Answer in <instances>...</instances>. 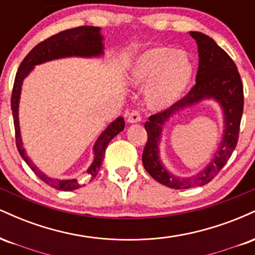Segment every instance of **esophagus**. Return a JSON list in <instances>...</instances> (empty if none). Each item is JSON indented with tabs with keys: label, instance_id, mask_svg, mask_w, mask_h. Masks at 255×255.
<instances>
[{
	"label": "esophagus",
	"instance_id": "obj_1",
	"mask_svg": "<svg viewBox=\"0 0 255 255\" xmlns=\"http://www.w3.org/2000/svg\"><path fill=\"white\" fill-rule=\"evenodd\" d=\"M127 121L129 122V124H137V122L141 121V116H140L139 111H136V110L131 111L129 115H128Z\"/></svg>",
	"mask_w": 255,
	"mask_h": 255
}]
</instances>
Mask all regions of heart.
Returning <instances> with one entry per match:
<instances>
[{
    "instance_id": "heart-1",
    "label": "heart",
    "mask_w": 255,
    "mask_h": 255,
    "mask_svg": "<svg viewBox=\"0 0 255 255\" xmlns=\"http://www.w3.org/2000/svg\"><path fill=\"white\" fill-rule=\"evenodd\" d=\"M194 61L188 52L171 46H156L136 57L129 79L134 85L146 86V105L151 110L162 111L183 97L194 77Z\"/></svg>"
}]
</instances>
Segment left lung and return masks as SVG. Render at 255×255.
<instances>
[{"instance_id": "left-lung-1", "label": "left lung", "mask_w": 255, "mask_h": 255, "mask_svg": "<svg viewBox=\"0 0 255 255\" xmlns=\"http://www.w3.org/2000/svg\"><path fill=\"white\" fill-rule=\"evenodd\" d=\"M198 45L199 68L192 90L182 99L162 113L152 115L145 122L147 142L142 152V164L157 182L175 189L204 186L227 164L239 140L240 124L244 113V86L235 62L217 43L201 32H189ZM206 99L221 105L225 116V130L218 152L212 162L192 178L175 177L166 170L159 158V142L162 127L174 113Z\"/></svg>"}]
</instances>
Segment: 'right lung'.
<instances>
[{"instance_id":"1","label":"right lung","mask_w":255,"mask_h":255,"mask_svg":"<svg viewBox=\"0 0 255 255\" xmlns=\"http://www.w3.org/2000/svg\"><path fill=\"white\" fill-rule=\"evenodd\" d=\"M104 54V44L103 36L101 34V27H95V26H80V27L71 28L60 32V33L51 36L48 39L40 42L38 45L34 46L32 50L28 52L27 56L24 58L15 75L14 80L13 92H11V110H13L14 119V128H15V142L17 151L20 156L25 160L32 169V171L37 175L44 183L49 184L52 188L58 189V191H74V189L80 188L84 184L77 178H71V180H58V178H51L48 175L42 172L33 162L26 154V151L22 146L21 134H20L19 126V102L20 93H21V86L24 79L30 74L32 69L37 64L48 62V61L57 60V58L63 57H99L103 56ZM125 129V120L124 118H118L114 122L105 128V130L98 136L97 141L93 146V158L92 164L86 170L87 177L95 178L98 174L99 168H101L102 162L107 150L108 144L111 141L113 137H115L120 131Z\"/></svg>"}]
</instances>
